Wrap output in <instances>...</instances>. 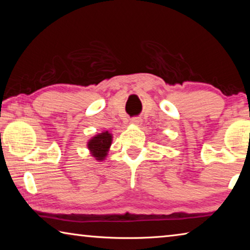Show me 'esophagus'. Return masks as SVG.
<instances>
[{
  "label": "esophagus",
  "instance_id": "34e87169",
  "mask_svg": "<svg viewBox=\"0 0 250 250\" xmlns=\"http://www.w3.org/2000/svg\"><path fill=\"white\" fill-rule=\"evenodd\" d=\"M131 124H133V125H139V124H141V119L139 117H133V118H131Z\"/></svg>",
  "mask_w": 250,
  "mask_h": 250
}]
</instances>
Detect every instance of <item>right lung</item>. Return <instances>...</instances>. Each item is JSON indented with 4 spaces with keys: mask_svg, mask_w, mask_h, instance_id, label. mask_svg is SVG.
I'll return each mask as SVG.
<instances>
[{
    "mask_svg": "<svg viewBox=\"0 0 250 250\" xmlns=\"http://www.w3.org/2000/svg\"><path fill=\"white\" fill-rule=\"evenodd\" d=\"M112 137L108 131L96 135L91 140L88 142V149L91 151L92 155L95 156L96 160H104L107 155L109 146H111Z\"/></svg>",
    "mask_w": 250,
    "mask_h": 250,
    "instance_id": "right-lung-1",
    "label": "right lung"
}]
</instances>
